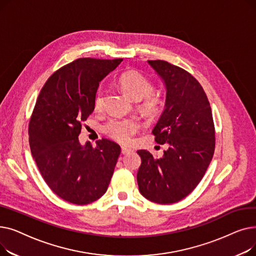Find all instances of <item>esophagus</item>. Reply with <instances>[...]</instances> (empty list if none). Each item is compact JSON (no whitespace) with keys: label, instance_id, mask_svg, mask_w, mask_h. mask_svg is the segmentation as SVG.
I'll list each match as a JSON object with an SVG mask.
<instances>
[{"label":"esophagus","instance_id":"1","mask_svg":"<svg viewBox=\"0 0 256 256\" xmlns=\"http://www.w3.org/2000/svg\"><path fill=\"white\" fill-rule=\"evenodd\" d=\"M130 152H132V150L126 148V147H121V154H130Z\"/></svg>","mask_w":256,"mask_h":256}]
</instances>
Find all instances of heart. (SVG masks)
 <instances>
[{"label":"heart","instance_id":"b5f03b06","mask_svg":"<svg viewBox=\"0 0 256 256\" xmlns=\"http://www.w3.org/2000/svg\"><path fill=\"white\" fill-rule=\"evenodd\" d=\"M119 88L132 100H142L143 109L148 112H154L160 104V98L156 94L152 93L154 86L150 80L137 70H130L121 74L117 78ZM104 104V91L98 89L94 96V110L100 112ZM140 128V122L135 118H111L108 121L104 130L111 138L128 143L134 134Z\"/></svg>","mask_w":256,"mask_h":256}]
</instances>
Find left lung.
Masks as SVG:
<instances>
[{"instance_id":"obj_1","label":"left lung","mask_w":256,"mask_h":256,"mask_svg":"<svg viewBox=\"0 0 256 256\" xmlns=\"http://www.w3.org/2000/svg\"><path fill=\"white\" fill-rule=\"evenodd\" d=\"M148 64L166 88L165 109L152 134L168 150L160 158L137 152V182L146 199L170 204L189 195L202 180L214 152V126L206 94L192 74L163 60Z\"/></svg>"}]
</instances>
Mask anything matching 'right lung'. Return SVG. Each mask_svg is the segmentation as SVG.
Returning <instances> with one entry per match:
<instances>
[{
	"label": "right lung",
	"mask_w": 256,
	"mask_h": 256,
	"mask_svg": "<svg viewBox=\"0 0 256 256\" xmlns=\"http://www.w3.org/2000/svg\"><path fill=\"white\" fill-rule=\"evenodd\" d=\"M121 61L76 59L48 78L36 100L29 124L33 158L50 190L70 204L98 200L113 176L120 146L108 139L82 145L78 135L102 80Z\"/></svg>",
	"instance_id": "obj_1"
}]
</instances>
